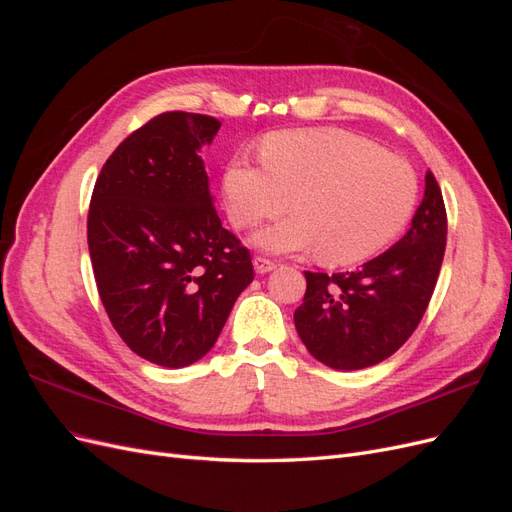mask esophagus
<instances>
[{
	"label": "esophagus",
	"mask_w": 512,
	"mask_h": 512,
	"mask_svg": "<svg viewBox=\"0 0 512 512\" xmlns=\"http://www.w3.org/2000/svg\"><path fill=\"white\" fill-rule=\"evenodd\" d=\"M277 265H275V260H271V258H265V256H254V269H256V273H269V271H273Z\"/></svg>",
	"instance_id": "1"
}]
</instances>
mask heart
Masks as SVG:
<instances>
[{"label":"heart","mask_w":512,"mask_h":512,"mask_svg":"<svg viewBox=\"0 0 512 512\" xmlns=\"http://www.w3.org/2000/svg\"><path fill=\"white\" fill-rule=\"evenodd\" d=\"M262 164L232 160L224 175L228 215L252 228L294 215L256 232L269 252L316 247L327 265H352L393 243L418 203V175L410 162L378 143L344 130H284L260 147Z\"/></svg>","instance_id":"obj_1"}]
</instances>
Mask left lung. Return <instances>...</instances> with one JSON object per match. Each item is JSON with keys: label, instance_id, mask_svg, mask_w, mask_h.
<instances>
[{"label": "left lung", "instance_id": "obj_1", "mask_svg": "<svg viewBox=\"0 0 512 512\" xmlns=\"http://www.w3.org/2000/svg\"><path fill=\"white\" fill-rule=\"evenodd\" d=\"M446 250L442 190L425 175L412 226L393 247L356 271H305L307 290L294 327L309 354L333 369H363L408 342L436 288Z\"/></svg>", "mask_w": 512, "mask_h": 512}]
</instances>
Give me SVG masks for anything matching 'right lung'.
Listing matches in <instances>:
<instances>
[{"instance_id": "obj_1", "label": "right lung", "mask_w": 512, "mask_h": 512, "mask_svg": "<svg viewBox=\"0 0 512 512\" xmlns=\"http://www.w3.org/2000/svg\"><path fill=\"white\" fill-rule=\"evenodd\" d=\"M220 126L183 111L149 119L104 162L91 194L87 243L108 320L162 367L203 359L254 280L250 250L222 226L198 156Z\"/></svg>"}]
</instances>
